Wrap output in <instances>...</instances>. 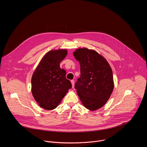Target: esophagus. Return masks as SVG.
Wrapping results in <instances>:
<instances>
[{"label":"esophagus","instance_id":"obj_1","mask_svg":"<svg viewBox=\"0 0 147 147\" xmlns=\"http://www.w3.org/2000/svg\"><path fill=\"white\" fill-rule=\"evenodd\" d=\"M71 85H72V88L74 87V80H71Z\"/></svg>","mask_w":147,"mask_h":147}]
</instances>
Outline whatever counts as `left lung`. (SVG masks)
<instances>
[{
  "instance_id": "8db88e82",
  "label": "left lung",
  "mask_w": 147,
  "mask_h": 147,
  "mask_svg": "<svg viewBox=\"0 0 147 147\" xmlns=\"http://www.w3.org/2000/svg\"><path fill=\"white\" fill-rule=\"evenodd\" d=\"M73 55L80 63L81 71L75 84L77 93L87 109H98L107 103L113 92L112 69L107 60L94 50L79 48Z\"/></svg>"
}]
</instances>
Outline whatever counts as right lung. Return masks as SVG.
<instances>
[{"label":"right lung","instance_id":"add662e5","mask_svg":"<svg viewBox=\"0 0 147 147\" xmlns=\"http://www.w3.org/2000/svg\"><path fill=\"white\" fill-rule=\"evenodd\" d=\"M67 55L66 49L49 51L32 74V95L39 107L44 109H55L71 88V83L66 78V71L60 67L61 61Z\"/></svg>","mask_w":147,"mask_h":147}]
</instances>
